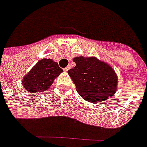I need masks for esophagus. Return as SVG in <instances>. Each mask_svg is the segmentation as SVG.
<instances>
[{
    "label": "esophagus",
    "instance_id": "1",
    "mask_svg": "<svg viewBox=\"0 0 147 147\" xmlns=\"http://www.w3.org/2000/svg\"><path fill=\"white\" fill-rule=\"evenodd\" d=\"M69 67H66V68H65V69H64V71H65V72H67V71L69 70Z\"/></svg>",
    "mask_w": 147,
    "mask_h": 147
}]
</instances>
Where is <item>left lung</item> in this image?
Listing matches in <instances>:
<instances>
[{"label": "left lung", "instance_id": "left-lung-1", "mask_svg": "<svg viewBox=\"0 0 147 147\" xmlns=\"http://www.w3.org/2000/svg\"><path fill=\"white\" fill-rule=\"evenodd\" d=\"M76 66L68 71L82 98L99 102L111 97L117 89L118 78L110 65L95 57H75Z\"/></svg>", "mask_w": 147, "mask_h": 147}]
</instances>
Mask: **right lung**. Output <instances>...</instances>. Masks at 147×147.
<instances>
[{
  "label": "right lung",
  "mask_w": 147,
  "mask_h": 147,
  "mask_svg": "<svg viewBox=\"0 0 147 147\" xmlns=\"http://www.w3.org/2000/svg\"><path fill=\"white\" fill-rule=\"evenodd\" d=\"M63 72L58 63L51 59H40L23 79V85L30 93L42 92L53 83L54 79Z\"/></svg>",
  "instance_id": "right-lung-1"
}]
</instances>
